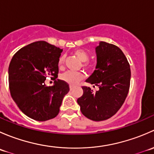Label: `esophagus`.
Masks as SVG:
<instances>
[{"mask_svg": "<svg viewBox=\"0 0 154 154\" xmlns=\"http://www.w3.org/2000/svg\"><path fill=\"white\" fill-rule=\"evenodd\" d=\"M69 88H70V90H73V88H74V86H69Z\"/></svg>", "mask_w": 154, "mask_h": 154, "instance_id": "obj_1", "label": "esophagus"}]
</instances>
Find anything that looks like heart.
<instances>
[{
	"mask_svg": "<svg viewBox=\"0 0 154 154\" xmlns=\"http://www.w3.org/2000/svg\"><path fill=\"white\" fill-rule=\"evenodd\" d=\"M74 55L79 60H80L83 63H86L88 60V54H87L85 51L82 49H78L74 51ZM65 63V57L64 56H62L60 57L58 62V66L60 68H63V65ZM84 66H86V64H84ZM84 77L83 73L81 72H74V71H66V72L62 74V75L60 76V78L63 81L66 82L68 84H69L70 86H76L77 83L80 81H81L82 80Z\"/></svg>",
	"mask_w": 154,
	"mask_h": 154,
	"instance_id": "heart-1",
	"label": "heart"
}]
</instances>
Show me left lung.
<instances>
[{"mask_svg": "<svg viewBox=\"0 0 154 154\" xmlns=\"http://www.w3.org/2000/svg\"><path fill=\"white\" fill-rule=\"evenodd\" d=\"M95 53V70L86 82L99 89L94 91L83 86V94L77 103L83 116L100 122L114 116L123 105L130 88L131 72L125 55L117 46L100 42Z\"/></svg>", "mask_w": 154, "mask_h": 154, "instance_id": "1", "label": "left lung"}]
</instances>
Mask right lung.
<instances>
[{
	"mask_svg": "<svg viewBox=\"0 0 154 154\" xmlns=\"http://www.w3.org/2000/svg\"><path fill=\"white\" fill-rule=\"evenodd\" d=\"M63 49L45 41L32 42L17 51L9 66V86L12 99L30 119L45 122L60 112L69 86L63 80L53 86L45 83L48 77L57 78L58 62Z\"/></svg>",
	"mask_w": 154,
	"mask_h": 154,
	"instance_id": "obj_1",
	"label": "right lung"
}]
</instances>
